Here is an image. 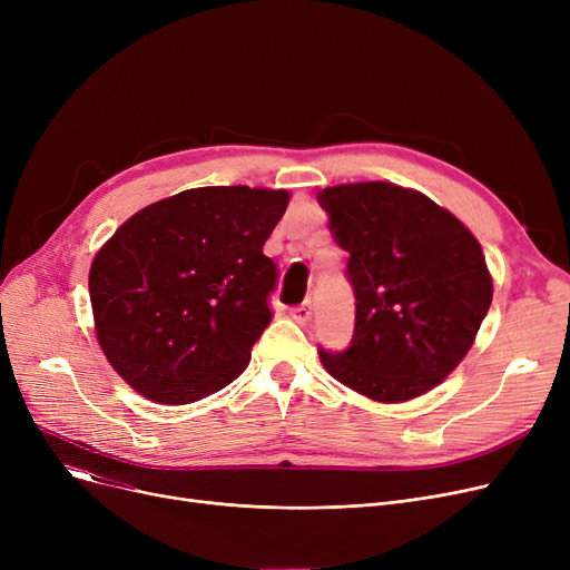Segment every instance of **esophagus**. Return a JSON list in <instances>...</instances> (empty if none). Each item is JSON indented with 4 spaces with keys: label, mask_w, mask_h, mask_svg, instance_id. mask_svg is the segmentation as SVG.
<instances>
[{
    "label": "esophagus",
    "mask_w": 570,
    "mask_h": 570,
    "mask_svg": "<svg viewBox=\"0 0 570 570\" xmlns=\"http://www.w3.org/2000/svg\"><path fill=\"white\" fill-rule=\"evenodd\" d=\"M288 314H291V318H293L295 323L305 325V323L312 318V303L307 301V303H303V305H297V307H293Z\"/></svg>",
    "instance_id": "34e87169"
}]
</instances>
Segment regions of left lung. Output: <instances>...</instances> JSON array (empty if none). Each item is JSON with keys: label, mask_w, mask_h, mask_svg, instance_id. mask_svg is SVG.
<instances>
[{"label": "left lung", "mask_w": 570, "mask_h": 570, "mask_svg": "<svg viewBox=\"0 0 570 570\" xmlns=\"http://www.w3.org/2000/svg\"><path fill=\"white\" fill-rule=\"evenodd\" d=\"M321 207L348 252L355 327L325 372L381 404L421 397L473 346L492 305L483 247L445 207L391 183L325 187Z\"/></svg>", "instance_id": "left-lung-1"}]
</instances>
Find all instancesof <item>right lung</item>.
Instances as JSON below:
<instances>
[{
	"mask_svg": "<svg viewBox=\"0 0 570 570\" xmlns=\"http://www.w3.org/2000/svg\"><path fill=\"white\" fill-rule=\"evenodd\" d=\"M284 189L198 187L129 217L89 267L99 346L136 393L191 404L245 372L273 321L277 265L265 239Z\"/></svg>",
	"mask_w": 570,
	"mask_h": 570,
	"instance_id": "add662e5",
	"label": "right lung"
}]
</instances>
